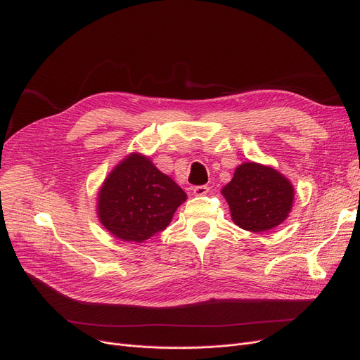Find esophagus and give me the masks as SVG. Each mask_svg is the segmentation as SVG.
I'll use <instances>...</instances> for the list:
<instances>
[{
    "label": "esophagus",
    "instance_id": "esophagus-1",
    "mask_svg": "<svg viewBox=\"0 0 360 360\" xmlns=\"http://www.w3.org/2000/svg\"><path fill=\"white\" fill-rule=\"evenodd\" d=\"M210 192V187L208 186H196L193 187V195L195 196H205Z\"/></svg>",
    "mask_w": 360,
    "mask_h": 360
}]
</instances>
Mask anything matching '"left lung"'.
<instances>
[{
    "label": "left lung",
    "mask_w": 360,
    "mask_h": 360,
    "mask_svg": "<svg viewBox=\"0 0 360 360\" xmlns=\"http://www.w3.org/2000/svg\"><path fill=\"white\" fill-rule=\"evenodd\" d=\"M231 218L243 230L259 233L277 227L287 218L293 203V186L278 171L256 162L237 167L224 186Z\"/></svg>",
    "instance_id": "left-lung-1"
}]
</instances>
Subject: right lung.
<instances>
[{
	"label": "right lung",
	"instance_id": "1",
	"mask_svg": "<svg viewBox=\"0 0 360 360\" xmlns=\"http://www.w3.org/2000/svg\"><path fill=\"white\" fill-rule=\"evenodd\" d=\"M99 219L111 234L141 243L167 229L186 193L149 158L131 153L101 187Z\"/></svg>",
	"mask_w": 360,
	"mask_h": 360
}]
</instances>
